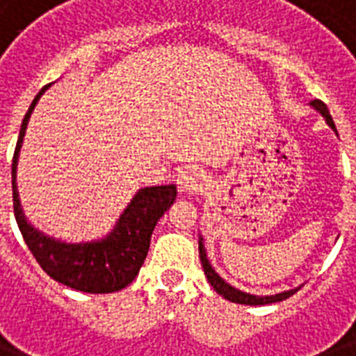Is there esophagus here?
<instances>
[{
	"mask_svg": "<svg viewBox=\"0 0 356 356\" xmlns=\"http://www.w3.org/2000/svg\"><path fill=\"white\" fill-rule=\"evenodd\" d=\"M177 184L183 192H203L205 177L195 168H184V170L179 172Z\"/></svg>",
	"mask_w": 356,
	"mask_h": 356,
	"instance_id": "1",
	"label": "esophagus"
}]
</instances>
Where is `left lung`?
<instances>
[{"instance_id":"8db88e82","label":"left lung","mask_w":356,"mask_h":356,"mask_svg":"<svg viewBox=\"0 0 356 356\" xmlns=\"http://www.w3.org/2000/svg\"><path fill=\"white\" fill-rule=\"evenodd\" d=\"M310 107L318 111V113L323 116V120L327 122V125L337 133V125L332 122V116L329 114V108L320 99H314V102H310ZM338 134V133H337ZM200 259H201V266H203V271H205L207 279L211 282V286L216 290L220 296H223L225 299L229 301H233V303H240V305H270V303H279V301H284L288 299L290 296L298 292L299 288H293V290H284L281 293H275V296H254V293H248V292H242V290H238V288L231 286L225 279L218 275L216 270L212 268V264L209 262L207 259V251H205V243H203V236L200 234Z\"/></svg>"}]
</instances>
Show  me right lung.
Returning <instances> with one entry per match:
<instances>
[{"label": "right lung", "instance_id": "obj_1", "mask_svg": "<svg viewBox=\"0 0 356 356\" xmlns=\"http://www.w3.org/2000/svg\"><path fill=\"white\" fill-rule=\"evenodd\" d=\"M51 85L44 86L31 103L25 114L18 142L13 156V201L14 216L27 248L40 264V268L55 281L66 286L88 293H113L133 282L144 264L153 229L162 214L173 205L177 197L175 184L162 186H145L140 188L131 200L114 229L107 236L90 242H64L42 233L25 218L19 203L18 186H16V170L18 156L24 144L25 129L31 114L42 94Z\"/></svg>", "mask_w": 356, "mask_h": 356}]
</instances>
